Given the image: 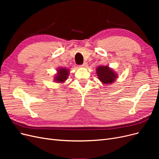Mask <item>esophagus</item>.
<instances>
[{"label":"esophagus","instance_id":"obj_1","mask_svg":"<svg viewBox=\"0 0 159 159\" xmlns=\"http://www.w3.org/2000/svg\"><path fill=\"white\" fill-rule=\"evenodd\" d=\"M80 67H84V68H86V67L88 66V64L86 63V62H84V63L83 64H81L80 66Z\"/></svg>","mask_w":159,"mask_h":159}]
</instances>
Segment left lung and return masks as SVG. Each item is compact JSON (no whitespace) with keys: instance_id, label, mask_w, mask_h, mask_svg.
Masks as SVG:
<instances>
[{"instance_id":"1","label":"left lung","mask_w":159,"mask_h":159,"mask_svg":"<svg viewBox=\"0 0 159 159\" xmlns=\"http://www.w3.org/2000/svg\"><path fill=\"white\" fill-rule=\"evenodd\" d=\"M98 78L103 84H111L117 78V75L108 66H99L97 68Z\"/></svg>"}]
</instances>
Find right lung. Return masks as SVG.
I'll list each match as a JSON object with an SVG mask.
<instances>
[{"instance_id":"add662e5","label":"right lung","mask_w":159,"mask_h":159,"mask_svg":"<svg viewBox=\"0 0 159 159\" xmlns=\"http://www.w3.org/2000/svg\"><path fill=\"white\" fill-rule=\"evenodd\" d=\"M57 75L56 76L55 81L57 82H64L68 78L69 70L66 68H59L57 70Z\"/></svg>"}]
</instances>
